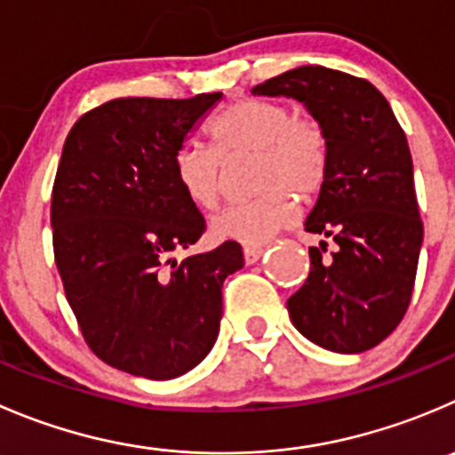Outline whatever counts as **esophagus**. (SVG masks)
<instances>
[{
  "instance_id": "obj_1",
  "label": "esophagus",
  "mask_w": 455,
  "mask_h": 455,
  "mask_svg": "<svg viewBox=\"0 0 455 455\" xmlns=\"http://www.w3.org/2000/svg\"><path fill=\"white\" fill-rule=\"evenodd\" d=\"M264 251L259 246H244V262L246 264H255L259 258H262Z\"/></svg>"
}]
</instances>
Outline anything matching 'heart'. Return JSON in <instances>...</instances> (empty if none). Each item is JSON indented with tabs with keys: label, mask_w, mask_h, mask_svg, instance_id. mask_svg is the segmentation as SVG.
Segmentation results:
<instances>
[{
	"label": "heart",
	"mask_w": 455,
	"mask_h": 455,
	"mask_svg": "<svg viewBox=\"0 0 455 455\" xmlns=\"http://www.w3.org/2000/svg\"><path fill=\"white\" fill-rule=\"evenodd\" d=\"M209 135L224 157L255 156V200L228 206L211 222L218 240L258 246L295 220V196L308 202L329 178V142L311 117L295 116L280 100L246 97L220 110ZM173 178L193 206L211 211L222 196V162L209 147L184 144L173 157Z\"/></svg>",
	"instance_id": "heart-1"
}]
</instances>
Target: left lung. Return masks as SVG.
<instances>
[{
  "label": "left lung",
  "mask_w": 455,
  "mask_h": 455,
  "mask_svg": "<svg viewBox=\"0 0 455 455\" xmlns=\"http://www.w3.org/2000/svg\"><path fill=\"white\" fill-rule=\"evenodd\" d=\"M253 95L302 101L329 142V178L304 231L307 282L286 299L295 329L322 349L363 354L403 322L411 302L422 220L407 135L389 101L367 79L299 66L253 86Z\"/></svg>",
  "instance_id": "left-lung-1"
}]
</instances>
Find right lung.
<instances>
[{
    "label": "right lung",
    "mask_w": 455,
    "mask_h": 455,
    "mask_svg": "<svg viewBox=\"0 0 455 455\" xmlns=\"http://www.w3.org/2000/svg\"><path fill=\"white\" fill-rule=\"evenodd\" d=\"M222 92L120 97L88 110L64 142L51 200L52 251L86 345L131 376L171 380L213 349L237 242L178 262L204 233L173 157Z\"/></svg>",
    "instance_id": "1"
}]
</instances>
